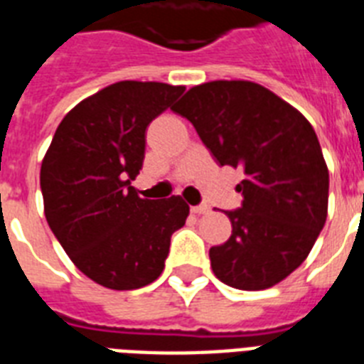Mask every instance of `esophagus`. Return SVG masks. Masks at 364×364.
<instances>
[{"label": "esophagus", "instance_id": "34e87169", "mask_svg": "<svg viewBox=\"0 0 364 364\" xmlns=\"http://www.w3.org/2000/svg\"><path fill=\"white\" fill-rule=\"evenodd\" d=\"M191 212H193V214H208V212H210V206L208 205L191 206Z\"/></svg>", "mask_w": 364, "mask_h": 364}]
</instances>
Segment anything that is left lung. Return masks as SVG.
<instances>
[{"mask_svg": "<svg viewBox=\"0 0 364 364\" xmlns=\"http://www.w3.org/2000/svg\"><path fill=\"white\" fill-rule=\"evenodd\" d=\"M173 110L218 164L244 171L242 206L225 212L231 237L208 254L214 274L244 291L276 286L306 259L327 220L329 168L314 127L250 80L193 86Z\"/></svg>", "mask_w": 364, "mask_h": 364, "instance_id": "left-lung-1", "label": "left lung"}]
</instances>
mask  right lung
<instances>
[{
  "instance_id": "add662e5",
  "label": "right lung",
  "mask_w": 364,
  "mask_h": 364,
  "mask_svg": "<svg viewBox=\"0 0 364 364\" xmlns=\"http://www.w3.org/2000/svg\"><path fill=\"white\" fill-rule=\"evenodd\" d=\"M184 86L122 80L71 109L41 165L45 216L90 280L116 291L152 284L190 206L180 196L141 199L132 186L144 161L146 127Z\"/></svg>"
}]
</instances>
